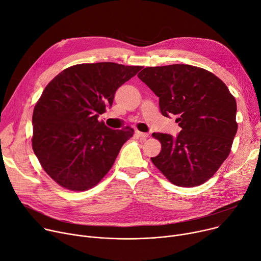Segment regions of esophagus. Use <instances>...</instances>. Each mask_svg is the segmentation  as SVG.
Wrapping results in <instances>:
<instances>
[{
    "label": "esophagus",
    "mask_w": 261,
    "mask_h": 261,
    "mask_svg": "<svg viewBox=\"0 0 261 261\" xmlns=\"http://www.w3.org/2000/svg\"><path fill=\"white\" fill-rule=\"evenodd\" d=\"M135 134H136L137 136H139V137H143V138H147V137L149 136V134H148V133L140 132V131H138V130H136V131H135Z\"/></svg>",
    "instance_id": "obj_1"
}]
</instances>
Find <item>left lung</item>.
Segmentation results:
<instances>
[{
	"instance_id": "left-lung-1",
	"label": "left lung",
	"mask_w": 261,
	"mask_h": 261,
	"mask_svg": "<svg viewBox=\"0 0 261 261\" xmlns=\"http://www.w3.org/2000/svg\"><path fill=\"white\" fill-rule=\"evenodd\" d=\"M159 98L162 115H177L180 133H153L161 151L151 157L173 184L193 187L220 169L238 132L236 101L226 84L208 70L188 64L146 67L137 75Z\"/></svg>"
}]
</instances>
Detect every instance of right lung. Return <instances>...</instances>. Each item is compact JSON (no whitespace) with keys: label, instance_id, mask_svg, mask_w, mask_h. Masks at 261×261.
Instances as JSON below:
<instances>
[{"label":"right lung","instance_id":"obj_1","mask_svg":"<svg viewBox=\"0 0 261 261\" xmlns=\"http://www.w3.org/2000/svg\"><path fill=\"white\" fill-rule=\"evenodd\" d=\"M143 66L82 63L63 69L43 89L32 116V148L57 184L73 192L96 186L134 130H112L98 117L116 89Z\"/></svg>","mask_w":261,"mask_h":261}]
</instances>
